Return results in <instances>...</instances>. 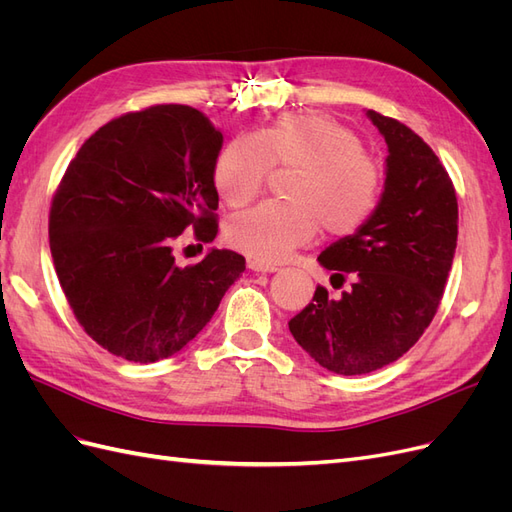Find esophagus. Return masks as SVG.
Masks as SVG:
<instances>
[{
    "instance_id": "esophagus-1",
    "label": "esophagus",
    "mask_w": 512,
    "mask_h": 512,
    "mask_svg": "<svg viewBox=\"0 0 512 512\" xmlns=\"http://www.w3.org/2000/svg\"><path fill=\"white\" fill-rule=\"evenodd\" d=\"M247 269H252L254 273H275L277 271L275 265H269V262L258 260V258L247 260Z\"/></svg>"
}]
</instances>
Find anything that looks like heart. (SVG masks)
I'll return each instance as SVG.
<instances>
[{
    "label": "heart",
    "mask_w": 512,
    "mask_h": 512,
    "mask_svg": "<svg viewBox=\"0 0 512 512\" xmlns=\"http://www.w3.org/2000/svg\"><path fill=\"white\" fill-rule=\"evenodd\" d=\"M297 168L286 203L267 200L232 215L226 241L258 260L280 262L318 235L348 237L378 207L382 173L348 126L320 113H290L256 134L228 141L213 164V183L228 205H245L271 168Z\"/></svg>",
    "instance_id": "1"
}]
</instances>
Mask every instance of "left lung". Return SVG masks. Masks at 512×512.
I'll return each instance as SVG.
<instances>
[{
	"label": "left lung",
	"instance_id": "left-lung-1",
	"mask_svg": "<svg viewBox=\"0 0 512 512\" xmlns=\"http://www.w3.org/2000/svg\"><path fill=\"white\" fill-rule=\"evenodd\" d=\"M384 136V188L371 218L318 256L337 299L318 286L288 322L324 369L361 376L397 361L438 312L457 247V196L436 153L404 123L365 111Z\"/></svg>",
	"mask_w": 512,
	"mask_h": 512
}]
</instances>
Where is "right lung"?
I'll return each instance as SVG.
<instances>
[{"instance_id": "right-lung-1", "label": "right lung", "mask_w": 512, "mask_h": 512, "mask_svg": "<svg viewBox=\"0 0 512 512\" xmlns=\"http://www.w3.org/2000/svg\"><path fill=\"white\" fill-rule=\"evenodd\" d=\"M224 136L205 113L160 104L108 121L70 162L53 198L49 241L76 320L104 350L134 363L177 354L205 329L245 258L211 247L175 265L185 228L211 243Z\"/></svg>"}]
</instances>
